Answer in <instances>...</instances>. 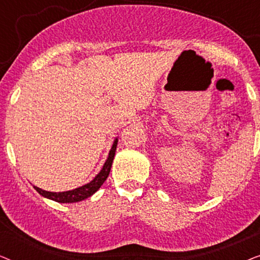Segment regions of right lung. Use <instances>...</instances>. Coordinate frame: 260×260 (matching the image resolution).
<instances>
[{"instance_id": "obj_1", "label": "right lung", "mask_w": 260, "mask_h": 260, "mask_svg": "<svg viewBox=\"0 0 260 260\" xmlns=\"http://www.w3.org/2000/svg\"><path fill=\"white\" fill-rule=\"evenodd\" d=\"M117 143H118V137H116L115 141H113L112 147L109 151V156L108 158H106L102 170L94 176V179L90 181L88 183L67 191H48L34 186L35 190H37L40 195H42L44 198H47L49 200L60 202V204H72V202H79V201L85 200V199L92 197V195H93L95 191L102 187V184L105 182V180L108 179L110 170H111V167H112L113 157H115V154H116Z\"/></svg>"}]
</instances>
